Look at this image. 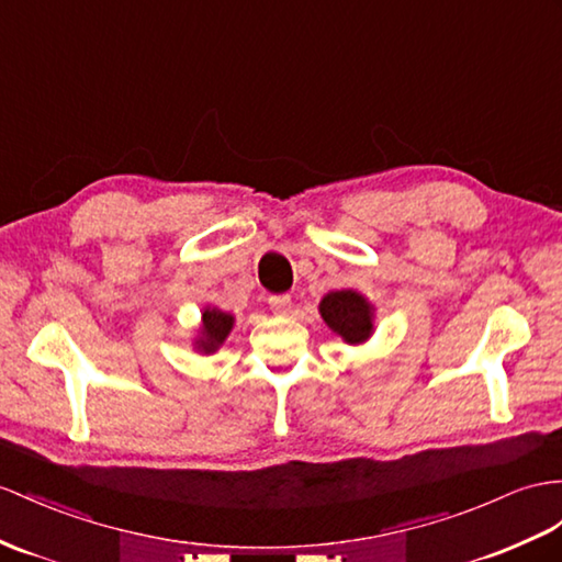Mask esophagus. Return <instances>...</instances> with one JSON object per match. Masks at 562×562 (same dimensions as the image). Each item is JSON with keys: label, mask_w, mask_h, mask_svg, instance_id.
Masks as SVG:
<instances>
[{"label": "esophagus", "mask_w": 562, "mask_h": 562, "mask_svg": "<svg viewBox=\"0 0 562 562\" xmlns=\"http://www.w3.org/2000/svg\"><path fill=\"white\" fill-rule=\"evenodd\" d=\"M268 306L276 315H286L292 311V299H290V294H276L268 299Z\"/></svg>", "instance_id": "esophagus-1"}]
</instances>
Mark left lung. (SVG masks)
<instances>
[{
  "mask_svg": "<svg viewBox=\"0 0 562 562\" xmlns=\"http://www.w3.org/2000/svg\"><path fill=\"white\" fill-rule=\"evenodd\" d=\"M321 315L327 327L347 344H363L372 335V306L353 290L329 292L321 301Z\"/></svg>",
  "mask_w": 562,
  "mask_h": 562,
  "instance_id": "left-lung-1",
  "label": "left lung"
}]
</instances>
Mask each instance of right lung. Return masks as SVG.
<instances>
[{
	"label": "right lung",
	"mask_w": 562,
	"mask_h": 562,
	"mask_svg": "<svg viewBox=\"0 0 562 562\" xmlns=\"http://www.w3.org/2000/svg\"><path fill=\"white\" fill-rule=\"evenodd\" d=\"M233 325H235V318L229 313H223L221 308H211V306L204 308V313H201L199 339L194 341V347L201 353H213L227 339Z\"/></svg>",
	"instance_id": "add662e5"
}]
</instances>
